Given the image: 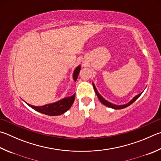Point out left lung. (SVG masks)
<instances>
[{
  "label": "left lung",
  "mask_w": 161,
  "mask_h": 161,
  "mask_svg": "<svg viewBox=\"0 0 161 161\" xmlns=\"http://www.w3.org/2000/svg\"><path fill=\"white\" fill-rule=\"evenodd\" d=\"M93 89H94V91H95V92H96V95H97V96H98V99L99 100H100V101L103 104H104L105 106H108V107H110V108H114V109H122V108H126V107H127V106H130V105L131 104V103H133L134 101H135L137 98H138L140 96H141V94L142 93H139V94H138L137 96H136L135 97H134L132 100H131L130 103H127V104H125V105H122V106H117V105H114V104H113V103H110V102H108V101H107L106 100H105V99L102 97V96L99 94L98 93V92H97V89H96V87H95V86H94V84H93Z\"/></svg>",
  "instance_id": "1"
}]
</instances>
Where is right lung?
Instances as JSON below:
<instances>
[{"mask_svg":"<svg viewBox=\"0 0 161 161\" xmlns=\"http://www.w3.org/2000/svg\"><path fill=\"white\" fill-rule=\"evenodd\" d=\"M80 66L77 67L74 72V75H73V78L74 80L76 81L78 77L79 73L80 71ZM75 93L72 96L69 97H66L65 98L62 99L59 101L56 102V103L45 105V106L36 107L31 106V105L28 104L32 108L35 110L40 112L42 113L45 114V115H51V116H55V115H60L61 114H63L67 110L69 109V108L72 106L73 102L75 101Z\"/></svg>","mask_w":161,"mask_h":161,"instance_id":"right-lung-1","label":"right lung"}]
</instances>
